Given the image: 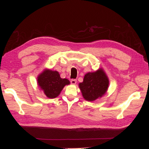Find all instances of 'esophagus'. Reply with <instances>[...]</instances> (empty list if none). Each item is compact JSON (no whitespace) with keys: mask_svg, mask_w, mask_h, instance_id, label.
<instances>
[{"mask_svg":"<svg viewBox=\"0 0 149 149\" xmlns=\"http://www.w3.org/2000/svg\"><path fill=\"white\" fill-rule=\"evenodd\" d=\"M76 82H77V80H76V79H73L71 80V83L73 84H75L76 83Z\"/></svg>","mask_w":149,"mask_h":149,"instance_id":"esophagus-1","label":"esophagus"}]
</instances>
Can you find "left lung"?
I'll list each match as a JSON object with an SVG mask.
<instances>
[{"mask_svg":"<svg viewBox=\"0 0 149 149\" xmlns=\"http://www.w3.org/2000/svg\"><path fill=\"white\" fill-rule=\"evenodd\" d=\"M109 80L102 70L86 74L83 82L79 86L86 100L93 101L101 97L106 92Z\"/></svg>","mask_w":149,"mask_h":149,"instance_id":"1","label":"left lung"}]
</instances>
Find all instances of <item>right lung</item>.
Masks as SVG:
<instances>
[{
  "instance_id": "1",
  "label": "right lung",
  "mask_w": 149,
  "mask_h": 149,
  "mask_svg": "<svg viewBox=\"0 0 149 149\" xmlns=\"http://www.w3.org/2000/svg\"><path fill=\"white\" fill-rule=\"evenodd\" d=\"M37 81L40 87L49 98L57 97L65 86L70 84L68 79L61 78L58 71L48 70L40 74Z\"/></svg>"
}]
</instances>
